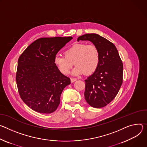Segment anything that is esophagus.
I'll use <instances>...</instances> for the list:
<instances>
[{
  "instance_id": "34e87169",
  "label": "esophagus",
  "mask_w": 147,
  "mask_h": 147,
  "mask_svg": "<svg viewBox=\"0 0 147 147\" xmlns=\"http://www.w3.org/2000/svg\"><path fill=\"white\" fill-rule=\"evenodd\" d=\"M77 79H75V78H71V82H72V83H73V82H74L75 81H76Z\"/></svg>"
}]
</instances>
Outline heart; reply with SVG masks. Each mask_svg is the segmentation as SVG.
Here are the masks:
<instances>
[{"label": "heart", "mask_w": 147, "mask_h": 147, "mask_svg": "<svg viewBox=\"0 0 147 147\" xmlns=\"http://www.w3.org/2000/svg\"><path fill=\"white\" fill-rule=\"evenodd\" d=\"M64 56L56 55L54 62L59 71L63 75H68L74 65H75L72 75L79 76L93 74L100 63V53L93 44L76 43L68 48Z\"/></svg>", "instance_id": "obj_1"}]
</instances>
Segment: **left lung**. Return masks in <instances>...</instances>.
I'll list each match as a JSON object with an SVG mask.
<instances>
[{
	"instance_id": "obj_1",
	"label": "left lung",
	"mask_w": 147,
	"mask_h": 147,
	"mask_svg": "<svg viewBox=\"0 0 147 147\" xmlns=\"http://www.w3.org/2000/svg\"><path fill=\"white\" fill-rule=\"evenodd\" d=\"M89 41L100 53L98 68L85 81V98L93 107L102 108L117 94L123 82V65L116 46L99 34H86L77 41Z\"/></svg>"
}]
</instances>
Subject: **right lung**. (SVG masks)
<instances>
[{"instance_id": "1", "label": "right lung", "mask_w": 147, "mask_h": 147, "mask_svg": "<svg viewBox=\"0 0 147 147\" xmlns=\"http://www.w3.org/2000/svg\"><path fill=\"white\" fill-rule=\"evenodd\" d=\"M73 38L47 37L31 43L20 56L16 83L23 101L32 110L51 113L60 103L61 94L71 84L54 64V57Z\"/></svg>"}]
</instances>
